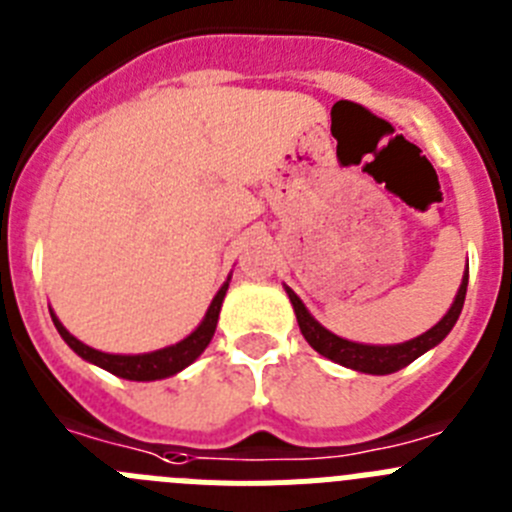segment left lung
I'll use <instances>...</instances> for the list:
<instances>
[{"label":"left lung","mask_w":512,"mask_h":512,"mask_svg":"<svg viewBox=\"0 0 512 512\" xmlns=\"http://www.w3.org/2000/svg\"><path fill=\"white\" fill-rule=\"evenodd\" d=\"M467 283L469 267L462 278V285H459L457 290V298H454V303H451V308L446 311V316L439 324L431 326L426 334L416 336L411 342L388 344V347H380V344H357L349 342V339H342V336L331 334L329 329H324L319 321L313 319L311 313H308V308L303 306L301 298H298L288 285H285V293H288L290 303H293L301 334L306 336V342L311 344L316 352L324 354L331 362H339V365L349 367V370L367 372V375H390V372H398L403 370L405 365H411L413 359H418L423 352H428V349H434L439 342H444V336L454 329L459 313H462L464 296H467Z\"/></svg>","instance_id":"1"}]
</instances>
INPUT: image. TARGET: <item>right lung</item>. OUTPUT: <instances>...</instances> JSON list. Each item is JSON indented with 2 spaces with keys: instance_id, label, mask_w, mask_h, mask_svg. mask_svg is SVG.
Returning <instances> with one entry per match:
<instances>
[{
  "instance_id": "right-lung-1",
  "label": "right lung",
  "mask_w": 512,
  "mask_h": 512,
  "mask_svg": "<svg viewBox=\"0 0 512 512\" xmlns=\"http://www.w3.org/2000/svg\"><path fill=\"white\" fill-rule=\"evenodd\" d=\"M227 288H229V278L227 283L219 288V293L214 296L211 301L209 311H206L204 321L196 326V331L181 339L178 344H170V347L158 349V352H147V354H107V352H99V349L89 347V344L78 342L76 336L66 329V326L58 321L53 311V324L58 329V334L63 336V342L73 349L81 359L91 362V365L101 367V370L112 372V375L124 377V380H137V382H150V380H163V377L176 375L181 372L183 367H188L193 359H199L201 352L209 347L211 336L216 331V321H219V311H222V301L227 296Z\"/></svg>"
}]
</instances>
